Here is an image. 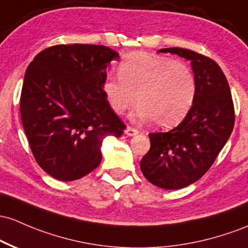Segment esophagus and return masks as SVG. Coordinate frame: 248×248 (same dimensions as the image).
<instances>
[{
    "label": "esophagus",
    "instance_id": "obj_1",
    "mask_svg": "<svg viewBox=\"0 0 248 248\" xmlns=\"http://www.w3.org/2000/svg\"><path fill=\"white\" fill-rule=\"evenodd\" d=\"M124 133H126V135H128V137H134V135H137L139 133L138 129L133 128V127H127L126 130H124Z\"/></svg>",
    "mask_w": 248,
    "mask_h": 248
}]
</instances>
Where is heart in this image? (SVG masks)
I'll return each instance as SVG.
<instances>
[{
    "mask_svg": "<svg viewBox=\"0 0 248 248\" xmlns=\"http://www.w3.org/2000/svg\"><path fill=\"white\" fill-rule=\"evenodd\" d=\"M103 93L114 113L124 114L137 101L133 118L151 121L160 128L175 126L189 113L197 78L186 63L165 56L134 53L119 66V76H107Z\"/></svg>",
    "mask_w": 248,
    "mask_h": 248,
    "instance_id": "heart-1",
    "label": "heart"
}]
</instances>
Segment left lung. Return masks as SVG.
<instances>
[{"label": "left lung", "mask_w": 248, "mask_h": 248, "mask_svg": "<svg viewBox=\"0 0 248 248\" xmlns=\"http://www.w3.org/2000/svg\"><path fill=\"white\" fill-rule=\"evenodd\" d=\"M159 53L189 60L197 95L178 126L149 134L151 148L140 168L155 186L180 189L199 180L213 165L234 127V106L227 78L216 61L184 48H164Z\"/></svg>", "instance_id": "1"}]
</instances>
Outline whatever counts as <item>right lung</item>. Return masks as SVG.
<instances>
[{
    "instance_id": "obj_1",
    "label": "right lung",
    "mask_w": 248,
    "mask_h": 248,
    "mask_svg": "<svg viewBox=\"0 0 248 248\" xmlns=\"http://www.w3.org/2000/svg\"><path fill=\"white\" fill-rule=\"evenodd\" d=\"M120 56L96 45H58L35 56L21 92V120L40 167L61 181L94 170L106 137H121L124 122L103 93L107 67Z\"/></svg>"
}]
</instances>
